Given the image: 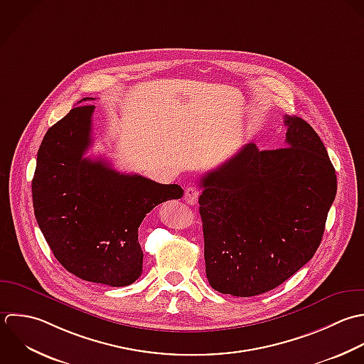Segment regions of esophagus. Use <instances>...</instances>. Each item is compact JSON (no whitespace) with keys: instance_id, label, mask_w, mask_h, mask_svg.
I'll return each mask as SVG.
<instances>
[{"instance_id":"obj_1","label":"esophagus","mask_w":364,"mask_h":364,"mask_svg":"<svg viewBox=\"0 0 364 364\" xmlns=\"http://www.w3.org/2000/svg\"><path fill=\"white\" fill-rule=\"evenodd\" d=\"M198 196H200V191H198V188H197V187H194V186L187 187V188H186V191H184V200H186V203H187V204H191V205L197 204V201H198Z\"/></svg>"}]
</instances>
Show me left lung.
I'll return each instance as SVG.
<instances>
[{"label": "left lung", "instance_id": "left-lung-1", "mask_svg": "<svg viewBox=\"0 0 364 364\" xmlns=\"http://www.w3.org/2000/svg\"><path fill=\"white\" fill-rule=\"evenodd\" d=\"M277 150L245 144L200 180L205 274L220 294L255 296L291 278L321 245L338 180L312 126L285 114Z\"/></svg>", "mask_w": 364, "mask_h": 364}]
</instances>
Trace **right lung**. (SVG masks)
I'll list each match as a JSON object with an SVG mask.
<instances>
[{
  "instance_id": "right-lung-1",
  "label": "right lung",
  "mask_w": 364,
  "mask_h": 364,
  "mask_svg": "<svg viewBox=\"0 0 364 364\" xmlns=\"http://www.w3.org/2000/svg\"><path fill=\"white\" fill-rule=\"evenodd\" d=\"M93 110V105L76 106L46 132L32 178L33 213L68 272L87 282L127 287L143 269L141 221L156 205L178 200L184 191L85 157L92 144Z\"/></svg>"
}]
</instances>
